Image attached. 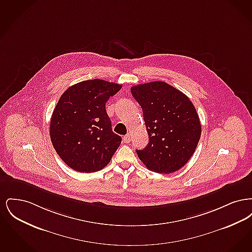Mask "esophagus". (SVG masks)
<instances>
[{"label": "esophagus", "mask_w": 252, "mask_h": 252, "mask_svg": "<svg viewBox=\"0 0 252 252\" xmlns=\"http://www.w3.org/2000/svg\"><path fill=\"white\" fill-rule=\"evenodd\" d=\"M123 141H124V143H126V144H128V143H130V135H126V136H124V138H123Z\"/></svg>", "instance_id": "34e87169"}]
</instances>
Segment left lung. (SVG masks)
Segmentation results:
<instances>
[{"mask_svg": "<svg viewBox=\"0 0 252 252\" xmlns=\"http://www.w3.org/2000/svg\"><path fill=\"white\" fill-rule=\"evenodd\" d=\"M131 94L143 108L149 142L136 150L147 169L170 174L191 158L201 136V125L191 100L162 81L133 86Z\"/></svg>", "mask_w": 252, "mask_h": 252, "instance_id": "obj_1", "label": "left lung"}]
</instances>
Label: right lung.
<instances>
[{
    "mask_svg": "<svg viewBox=\"0 0 252 252\" xmlns=\"http://www.w3.org/2000/svg\"><path fill=\"white\" fill-rule=\"evenodd\" d=\"M121 88L102 79L86 80L60 97L50 121V137L69 167L93 173L108 165L122 138L112 131L106 103Z\"/></svg>",
    "mask_w": 252,
    "mask_h": 252,
    "instance_id": "right-lung-1",
    "label": "right lung"
}]
</instances>
